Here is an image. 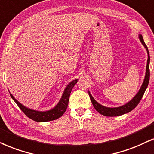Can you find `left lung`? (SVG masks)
<instances>
[{
	"label": "left lung",
	"instance_id": "8db88e82",
	"mask_svg": "<svg viewBox=\"0 0 154 154\" xmlns=\"http://www.w3.org/2000/svg\"><path fill=\"white\" fill-rule=\"evenodd\" d=\"M139 39L140 40L141 44L144 46V47L146 48V51L148 54V59H147V63H146V73H145L144 79L143 81L142 85H141L140 89H139V91L137 92L134 97L130 100V101L128 103L124 104V105L118 106V107H113V108H110V107H106L101 104H100L98 102H97L94 99L93 96H92L91 94L90 93L89 91V95L91 99V101L92 104H93L94 107L96 110V111H98L99 113L105 116L108 117H114V116H120L122 115H124L128 112H130L131 110H132L134 108H136V106L138 105L139 101H141V98H142L143 95H144L145 91H146L147 87H148L149 82V77H150V72H149V63H150V56H149V52L147 48L146 45L145 44L143 39L142 35L140 34H139L138 35Z\"/></svg>",
	"mask_w": 154,
	"mask_h": 154
}]
</instances>
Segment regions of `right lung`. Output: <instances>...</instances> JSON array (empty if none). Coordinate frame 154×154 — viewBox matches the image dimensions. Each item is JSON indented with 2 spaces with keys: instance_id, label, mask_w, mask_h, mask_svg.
<instances>
[{
  "instance_id": "add662e5",
  "label": "right lung",
  "mask_w": 154,
  "mask_h": 154,
  "mask_svg": "<svg viewBox=\"0 0 154 154\" xmlns=\"http://www.w3.org/2000/svg\"><path fill=\"white\" fill-rule=\"evenodd\" d=\"M77 81H78V79H74V80L70 82L65 88L62 96H61L60 99L59 100L58 103L51 109L48 110H44V111L31 109L29 108L26 107L25 106L22 105L21 103H20L13 96V94L10 93V91L9 92L10 95L13 99V101L17 103L19 108L28 118L36 122H48L56 120V119L59 118L64 114L67 108V105H68L69 98V96H70L72 89L74 86L77 83Z\"/></svg>"
}]
</instances>
